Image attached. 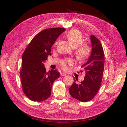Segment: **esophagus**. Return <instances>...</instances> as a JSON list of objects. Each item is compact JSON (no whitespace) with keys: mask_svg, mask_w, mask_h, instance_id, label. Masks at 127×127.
<instances>
[{"mask_svg":"<svg viewBox=\"0 0 127 127\" xmlns=\"http://www.w3.org/2000/svg\"><path fill=\"white\" fill-rule=\"evenodd\" d=\"M60 75H61V76H66L67 75H66V74H65V73L61 72V73H60Z\"/></svg>","mask_w":127,"mask_h":127,"instance_id":"34e87169","label":"esophagus"}]
</instances>
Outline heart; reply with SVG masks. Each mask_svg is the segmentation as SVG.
I'll return each mask as SVG.
<instances>
[{
  "mask_svg": "<svg viewBox=\"0 0 127 127\" xmlns=\"http://www.w3.org/2000/svg\"><path fill=\"white\" fill-rule=\"evenodd\" d=\"M66 37L71 46L76 47V53L79 60H83L89 56L91 52L90 46L88 43H81L83 40V36L80 31L77 29H72L67 33ZM57 44V42H56L55 45ZM72 60L69 59L62 60L60 65L62 69L67 70L68 65H72Z\"/></svg>",
  "mask_w": 127,
  "mask_h": 127,
  "instance_id": "b5f03b06",
  "label": "heart"
}]
</instances>
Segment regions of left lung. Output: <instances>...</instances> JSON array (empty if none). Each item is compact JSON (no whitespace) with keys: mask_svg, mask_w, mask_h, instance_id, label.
<instances>
[{"mask_svg":"<svg viewBox=\"0 0 127 127\" xmlns=\"http://www.w3.org/2000/svg\"><path fill=\"white\" fill-rule=\"evenodd\" d=\"M91 54L82 67L85 71L84 80L80 83L74 78L69 89L71 97L81 102L89 101L97 94L101 84L104 66V56L102 45L94 35L91 36ZM78 81V79H76Z\"/></svg>","mask_w":127,"mask_h":127,"instance_id":"left-lung-1","label":"left lung"}]
</instances>
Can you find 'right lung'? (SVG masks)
<instances>
[{"label":"right lung","instance_id":"obj_1","mask_svg":"<svg viewBox=\"0 0 127 127\" xmlns=\"http://www.w3.org/2000/svg\"><path fill=\"white\" fill-rule=\"evenodd\" d=\"M65 28H55L39 32L27 46L22 56L20 76L23 92L33 101L41 102L48 98L53 82L59 72L51 69L46 72L44 63L51 55L52 45Z\"/></svg>","mask_w":127,"mask_h":127}]
</instances>
